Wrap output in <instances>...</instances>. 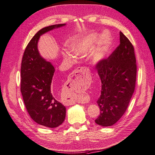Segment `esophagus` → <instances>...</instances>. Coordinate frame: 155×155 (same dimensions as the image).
Here are the masks:
<instances>
[{"label":"esophagus","instance_id":"obj_1","mask_svg":"<svg viewBox=\"0 0 155 155\" xmlns=\"http://www.w3.org/2000/svg\"><path fill=\"white\" fill-rule=\"evenodd\" d=\"M88 70L89 69L86 67H79L73 73V76L74 77V78H75L77 81L80 82L81 80H82L85 76L86 75ZM73 103V102L70 101L66 103V105L67 106H69V105H72Z\"/></svg>","mask_w":155,"mask_h":155}]
</instances>
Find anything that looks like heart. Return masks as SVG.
I'll use <instances>...</instances> for the list:
<instances>
[{"label":"heart","mask_w":155,"mask_h":155,"mask_svg":"<svg viewBox=\"0 0 155 155\" xmlns=\"http://www.w3.org/2000/svg\"><path fill=\"white\" fill-rule=\"evenodd\" d=\"M111 46L112 38L110 35L104 33L101 36L99 33L94 32L73 42L70 49L77 56L86 55L92 51L90 56L91 61L98 63L106 58ZM63 57L64 59L73 60L72 56L66 51L63 53Z\"/></svg>","instance_id":"obj_1"}]
</instances>
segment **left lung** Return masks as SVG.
<instances>
[{
	"label": "left lung",
	"mask_w": 155,
	"mask_h": 155,
	"mask_svg": "<svg viewBox=\"0 0 155 155\" xmlns=\"http://www.w3.org/2000/svg\"><path fill=\"white\" fill-rule=\"evenodd\" d=\"M102 82L97 101L99 116L94 120L104 127L111 126L120 118L130 102L137 79L134 49L129 40L120 31V44L108 58L96 65Z\"/></svg>",
	"instance_id": "left-lung-1"
}]
</instances>
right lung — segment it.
<instances>
[{
	"label": "right lung",
	"mask_w": 155,
	"mask_h": 155,
	"mask_svg": "<svg viewBox=\"0 0 155 155\" xmlns=\"http://www.w3.org/2000/svg\"><path fill=\"white\" fill-rule=\"evenodd\" d=\"M65 25H52L39 30L25 49L21 63V91L27 111L36 123L51 128L63 123L66 107L53 96L51 82L54 68L40 55L37 44L42 34Z\"/></svg>",
	"instance_id": "1"
}]
</instances>
